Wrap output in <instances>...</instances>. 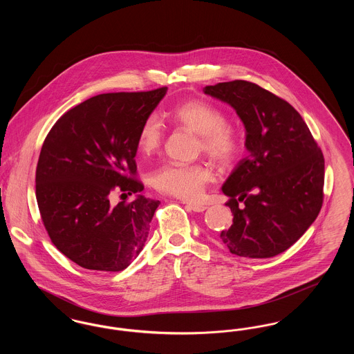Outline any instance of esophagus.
<instances>
[{
    "label": "esophagus",
    "instance_id": "1",
    "mask_svg": "<svg viewBox=\"0 0 354 354\" xmlns=\"http://www.w3.org/2000/svg\"><path fill=\"white\" fill-rule=\"evenodd\" d=\"M187 207L189 209H192L194 212H203L207 209V205L202 204V203H187Z\"/></svg>",
    "mask_w": 354,
    "mask_h": 354
}]
</instances>
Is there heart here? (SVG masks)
<instances>
[{"label": "heart", "mask_w": 354, "mask_h": 354, "mask_svg": "<svg viewBox=\"0 0 354 354\" xmlns=\"http://www.w3.org/2000/svg\"><path fill=\"white\" fill-rule=\"evenodd\" d=\"M169 117L199 135L201 149L219 165L230 166L240 155L239 136L224 126L225 114L212 103L199 100L185 102L174 107ZM162 138L163 124L156 114H151L139 127L136 146L143 153H150L160 146ZM212 178V171L203 163L169 162L153 171L151 183L160 192L192 201L202 195Z\"/></svg>", "instance_id": "b5f03b06"}]
</instances>
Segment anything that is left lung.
I'll list each match as a JSON object with an SVG mask.
<instances>
[{
	"mask_svg": "<svg viewBox=\"0 0 354 354\" xmlns=\"http://www.w3.org/2000/svg\"><path fill=\"white\" fill-rule=\"evenodd\" d=\"M230 104L245 129V149L221 191L234 223L220 239L230 252L267 259L293 245L322 205L324 156L301 115L266 88L247 81L205 86ZM244 201L243 207L238 203Z\"/></svg>",
	"mask_w": 354,
	"mask_h": 354,
	"instance_id": "obj_1",
	"label": "left lung"
}]
</instances>
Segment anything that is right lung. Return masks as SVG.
I'll list each match as a JSON object with an SVG mask.
<instances>
[{"label":"right lung","mask_w":354,"mask_h":354,"mask_svg":"<svg viewBox=\"0 0 354 354\" xmlns=\"http://www.w3.org/2000/svg\"><path fill=\"white\" fill-rule=\"evenodd\" d=\"M167 87L100 94L68 110L46 136L35 172L44 225L59 252L86 270L118 272L147 240L159 201L138 195L136 138ZM136 194L113 207L114 189Z\"/></svg>","instance_id":"1"}]
</instances>
